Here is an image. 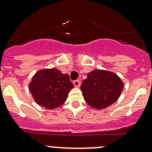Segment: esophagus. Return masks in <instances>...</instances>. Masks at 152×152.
I'll use <instances>...</instances> for the list:
<instances>
[{
    "mask_svg": "<svg viewBox=\"0 0 152 152\" xmlns=\"http://www.w3.org/2000/svg\"><path fill=\"white\" fill-rule=\"evenodd\" d=\"M73 84H74L75 87H80L81 82H80V81H79V80H75L74 81H73Z\"/></svg>",
    "mask_w": 152,
    "mask_h": 152,
    "instance_id": "esophagus-1",
    "label": "esophagus"
}]
</instances>
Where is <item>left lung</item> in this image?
Returning a JSON list of instances; mask_svg holds the SVG:
<instances>
[{
  "label": "left lung",
  "instance_id": "1",
  "mask_svg": "<svg viewBox=\"0 0 152 152\" xmlns=\"http://www.w3.org/2000/svg\"><path fill=\"white\" fill-rule=\"evenodd\" d=\"M122 80L117 75L103 70H95L87 74L81 85L85 101L92 108L102 109L115 103L122 92Z\"/></svg>",
  "mask_w": 152,
  "mask_h": 152
}]
</instances>
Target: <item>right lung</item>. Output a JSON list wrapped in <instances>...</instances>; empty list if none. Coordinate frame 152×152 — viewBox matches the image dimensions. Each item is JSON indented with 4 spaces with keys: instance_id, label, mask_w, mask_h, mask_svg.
<instances>
[{
    "instance_id": "right-lung-1",
    "label": "right lung",
    "mask_w": 152,
    "mask_h": 152,
    "mask_svg": "<svg viewBox=\"0 0 152 152\" xmlns=\"http://www.w3.org/2000/svg\"><path fill=\"white\" fill-rule=\"evenodd\" d=\"M73 87L69 76L55 68L38 71L29 84L35 101L48 109L63 104Z\"/></svg>"
}]
</instances>
